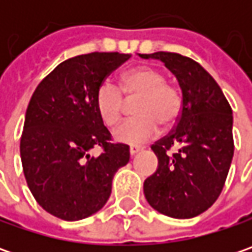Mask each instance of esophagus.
<instances>
[{"label":"esophagus","instance_id":"obj_1","mask_svg":"<svg viewBox=\"0 0 252 252\" xmlns=\"http://www.w3.org/2000/svg\"><path fill=\"white\" fill-rule=\"evenodd\" d=\"M141 150H143V147H140V146H130V147H129V151H130V156H134V154L140 153Z\"/></svg>","mask_w":252,"mask_h":252}]
</instances>
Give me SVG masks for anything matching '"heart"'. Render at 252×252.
Segmentation results:
<instances>
[{
  "instance_id": "heart-1",
  "label": "heart",
  "mask_w": 252,
  "mask_h": 252,
  "mask_svg": "<svg viewBox=\"0 0 252 252\" xmlns=\"http://www.w3.org/2000/svg\"><path fill=\"white\" fill-rule=\"evenodd\" d=\"M124 95H122L121 94ZM136 99L133 103L134 118L127 119L113 131L119 143L137 146L153 139L158 133V125L171 127L178 121L182 109V98L178 88L165 81L162 71L139 65L122 75L119 88L105 81L95 92V108L106 126H115L121 121L125 99Z\"/></svg>"
}]
</instances>
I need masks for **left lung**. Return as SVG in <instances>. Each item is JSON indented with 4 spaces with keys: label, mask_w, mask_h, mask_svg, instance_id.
<instances>
[{
    "label": "left lung",
    "mask_w": 252,
    "mask_h": 252,
    "mask_svg": "<svg viewBox=\"0 0 252 252\" xmlns=\"http://www.w3.org/2000/svg\"><path fill=\"white\" fill-rule=\"evenodd\" d=\"M140 56L161 60L182 90L175 127L151 146L158 168L144 181V195L165 216L195 218L224 187L234 154L233 112L218 83L195 60L169 52Z\"/></svg>",
    "instance_id": "1"
}]
</instances>
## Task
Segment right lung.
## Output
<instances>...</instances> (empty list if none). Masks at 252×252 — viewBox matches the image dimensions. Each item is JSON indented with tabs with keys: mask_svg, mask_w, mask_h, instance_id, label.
I'll use <instances>...</instances> for the list:
<instances>
[{
	"mask_svg": "<svg viewBox=\"0 0 252 252\" xmlns=\"http://www.w3.org/2000/svg\"><path fill=\"white\" fill-rule=\"evenodd\" d=\"M130 54L94 53L60 63L37 85L26 109L21 160L26 184L42 208L74 221L103 208L112 179L130 158L129 146L112 143L95 92ZM99 147L101 154L89 151Z\"/></svg>",
	"mask_w": 252,
	"mask_h": 252,
	"instance_id": "1",
	"label": "right lung"
}]
</instances>
